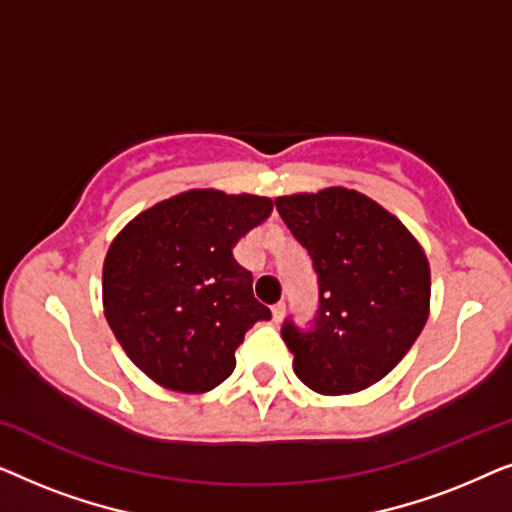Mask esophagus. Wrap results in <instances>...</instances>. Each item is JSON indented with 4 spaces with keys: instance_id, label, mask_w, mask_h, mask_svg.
Returning <instances> with one entry per match:
<instances>
[{
    "instance_id": "1",
    "label": "esophagus",
    "mask_w": 512,
    "mask_h": 512,
    "mask_svg": "<svg viewBox=\"0 0 512 512\" xmlns=\"http://www.w3.org/2000/svg\"><path fill=\"white\" fill-rule=\"evenodd\" d=\"M284 312H286V305L284 303L272 305V319H275V321H282L284 319Z\"/></svg>"
}]
</instances>
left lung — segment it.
I'll use <instances>...</instances> for the list:
<instances>
[{"instance_id":"obj_1","label":"left lung","mask_w":512,"mask_h":512,"mask_svg":"<svg viewBox=\"0 0 512 512\" xmlns=\"http://www.w3.org/2000/svg\"><path fill=\"white\" fill-rule=\"evenodd\" d=\"M277 212L312 258L319 282L314 326L284 321L300 382L326 396L382 380L429 319L431 272L410 230L349 188L282 195Z\"/></svg>"}]
</instances>
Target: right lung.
I'll return each instance as SVG.
<instances>
[{"label": "right lung", "instance_id": "1", "mask_svg": "<svg viewBox=\"0 0 512 512\" xmlns=\"http://www.w3.org/2000/svg\"><path fill=\"white\" fill-rule=\"evenodd\" d=\"M272 200L195 188L146 209L104 258L102 303L130 361L160 387L205 394L235 370V349L270 310L235 261Z\"/></svg>", "mask_w": 512, "mask_h": 512}]
</instances>
